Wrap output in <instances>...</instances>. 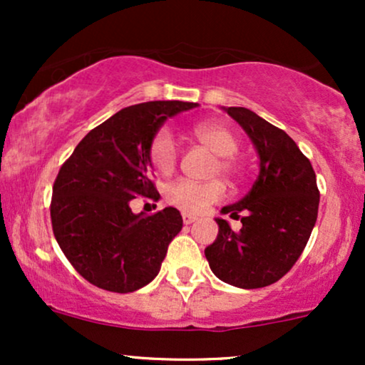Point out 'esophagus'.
<instances>
[{
    "instance_id": "1",
    "label": "esophagus",
    "mask_w": 365,
    "mask_h": 365,
    "mask_svg": "<svg viewBox=\"0 0 365 365\" xmlns=\"http://www.w3.org/2000/svg\"><path fill=\"white\" fill-rule=\"evenodd\" d=\"M182 217H183V223H185V225H192L194 221H197V216L190 215V212H183Z\"/></svg>"
}]
</instances>
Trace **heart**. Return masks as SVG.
Masks as SVG:
<instances>
[{"label": "heart", "instance_id": "b5f03b06", "mask_svg": "<svg viewBox=\"0 0 365 365\" xmlns=\"http://www.w3.org/2000/svg\"><path fill=\"white\" fill-rule=\"evenodd\" d=\"M192 135L209 150L220 156L217 168L226 177H235L238 165L233 156L238 150V140L235 133L225 125L215 121L197 123L192 128ZM149 161L154 170L163 175H168L177 165V145L173 137L166 130H161L154 135L149 145ZM225 197V185L221 182H194V180H177L170 183L165 190L166 202L182 209L185 212H202L211 204L217 202Z\"/></svg>", "mask_w": 365, "mask_h": 365}]
</instances>
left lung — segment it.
<instances>
[{
    "label": "left lung",
    "instance_id": "8db88e82",
    "mask_svg": "<svg viewBox=\"0 0 365 365\" xmlns=\"http://www.w3.org/2000/svg\"><path fill=\"white\" fill-rule=\"evenodd\" d=\"M221 108L252 140L259 175L240 200L221 209L233 220L245 215L240 232L215 217L220 230L204 254L221 282L252 290L278 282L300 257L316 225L319 190L292 137L247 108Z\"/></svg>",
    "mask_w": 365,
    "mask_h": 365
}]
</instances>
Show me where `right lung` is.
<instances>
[{
	"instance_id": "add662e5",
	"label": "right lung",
	"mask_w": 365,
	"mask_h": 365,
	"mask_svg": "<svg viewBox=\"0 0 365 365\" xmlns=\"http://www.w3.org/2000/svg\"><path fill=\"white\" fill-rule=\"evenodd\" d=\"M197 106L149 101L123 108L91 130L61 166L53 185V232L89 283L128 293L158 276L182 215L175 207L135 215L130 200L159 195L150 182V140L166 120Z\"/></svg>"
}]
</instances>
